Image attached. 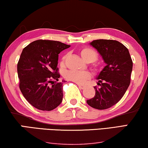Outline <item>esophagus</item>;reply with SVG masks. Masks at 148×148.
<instances>
[{"mask_svg": "<svg viewBox=\"0 0 148 148\" xmlns=\"http://www.w3.org/2000/svg\"><path fill=\"white\" fill-rule=\"evenodd\" d=\"M79 86V88H80V89H84L86 87L85 85H78Z\"/></svg>", "mask_w": 148, "mask_h": 148, "instance_id": "34e87169", "label": "esophagus"}]
</instances>
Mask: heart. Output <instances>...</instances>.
Listing matches in <instances>:
<instances>
[{
	"label": "heart",
	"mask_w": 148,
	"mask_h": 148,
	"mask_svg": "<svg viewBox=\"0 0 148 148\" xmlns=\"http://www.w3.org/2000/svg\"><path fill=\"white\" fill-rule=\"evenodd\" d=\"M80 54L82 58L87 63H92L98 59L97 52L90 47H83L81 49ZM68 56L67 53H65L61 58V65L63 66L65 61ZM93 69L95 71L99 72L101 70V66L100 64H95L93 65ZM65 78L67 80L71 81L78 84H83L85 81L90 78V75L87 71H68L65 73Z\"/></svg>",
	"instance_id": "heart-1"
}]
</instances>
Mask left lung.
<instances>
[{"mask_svg":"<svg viewBox=\"0 0 148 148\" xmlns=\"http://www.w3.org/2000/svg\"><path fill=\"white\" fill-rule=\"evenodd\" d=\"M90 44L97 49L106 65L97 77L101 87H94L95 97L87 103L92 108L104 110L124 96L130 83L133 62L127 47L116 40H97Z\"/></svg>","mask_w":148,"mask_h":148,"instance_id":"left-lung-1","label":"left lung"}]
</instances>
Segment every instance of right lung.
<instances>
[{"label": "right lung", "instance_id": "add662e5", "mask_svg": "<svg viewBox=\"0 0 148 148\" xmlns=\"http://www.w3.org/2000/svg\"><path fill=\"white\" fill-rule=\"evenodd\" d=\"M69 47L58 41L38 40L22 50L17 65L19 87L34 107L49 111L62 102L65 81L57 82L60 77L58 54Z\"/></svg>", "mask_w": 148, "mask_h": 148}]
</instances>
